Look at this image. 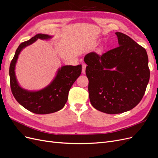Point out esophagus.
Returning <instances> with one entry per match:
<instances>
[{
	"label": "esophagus",
	"mask_w": 158,
	"mask_h": 158,
	"mask_svg": "<svg viewBox=\"0 0 158 158\" xmlns=\"http://www.w3.org/2000/svg\"><path fill=\"white\" fill-rule=\"evenodd\" d=\"M82 74H85V68H86V64H85V63H82Z\"/></svg>",
	"instance_id": "esophagus-1"
}]
</instances>
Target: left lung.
I'll return each mask as SVG.
<instances>
[{"label":"left lung","instance_id":"obj_1","mask_svg":"<svg viewBox=\"0 0 158 158\" xmlns=\"http://www.w3.org/2000/svg\"><path fill=\"white\" fill-rule=\"evenodd\" d=\"M119 46L102 55L84 57L91 104L98 111L118 114L140 103L150 80L146 49L131 38L116 32Z\"/></svg>","mask_w":158,"mask_h":158}]
</instances>
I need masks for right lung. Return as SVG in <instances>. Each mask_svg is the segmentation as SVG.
Masks as SVG:
<instances>
[{
  "label": "right lung",
  "instance_id": "right-lung-1",
  "mask_svg": "<svg viewBox=\"0 0 158 158\" xmlns=\"http://www.w3.org/2000/svg\"><path fill=\"white\" fill-rule=\"evenodd\" d=\"M51 37L49 35L38 33L30 40L22 43L16 51L9 69L10 88L14 97L28 111L40 114L55 113L63 109L67 102L70 88L82 73L81 64L63 66L57 72L52 82L40 91L30 92L19 85L14 70L20 52L38 39L48 40Z\"/></svg>",
  "mask_w": 158,
  "mask_h": 158
}]
</instances>
